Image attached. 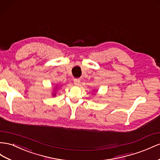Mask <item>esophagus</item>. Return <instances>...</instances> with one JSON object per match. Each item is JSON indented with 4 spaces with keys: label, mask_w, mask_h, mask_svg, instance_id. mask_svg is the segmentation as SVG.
<instances>
[{
    "label": "esophagus",
    "mask_w": 160,
    "mask_h": 160,
    "mask_svg": "<svg viewBox=\"0 0 160 160\" xmlns=\"http://www.w3.org/2000/svg\"><path fill=\"white\" fill-rule=\"evenodd\" d=\"M80 79H74V84L75 85H79L80 83Z\"/></svg>",
    "instance_id": "1"
}]
</instances>
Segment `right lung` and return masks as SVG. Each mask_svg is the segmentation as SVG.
<instances>
[{"label":"right lung","instance_id":"right-lung-1","mask_svg":"<svg viewBox=\"0 0 160 160\" xmlns=\"http://www.w3.org/2000/svg\"><path fill=\"white\" fill-rule=\"evenodd\" d=\"M54 96H55V94H54Z\"/></svg>","mask_w":160,"mask_h":160}]
</instances>
